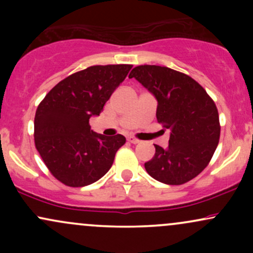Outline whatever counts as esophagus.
I'll return each mask as SVG.
<instances>
[{
  "label": "esophagus",
  "instance_id": "obj_1",
  "mask_svg": "<svg viewBox=\"0 0 253 253\" xmlns=\"http://www.w3.org/2000/svg\"><path fill=\"white\" fill-rule=\"evenodd\" d=\"M127 140H128L130 144H139V140L136 138H134V136H128V138H127Z\"/></svg>",
  "mask_w": 253,
  "mask_h": 253
}]
</instances>
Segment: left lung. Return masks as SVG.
Returning <instances> with one entry per match:
<instances>
[{
	"label": "left lung",
	"instance_id": "1",
	"mask_svg": "<svg viewBox=\"0 0 253 253\" xmlns=\"http://www.w3.org/2000/svg\"><path fill=\"white\" fill-rule=\"evenodd\" d=\"M156 97L157 121L171 130L168 149L156 153L145 169L157 181L179 185L211 162L220 138L217 108L205 89L188 75L167 66H135L129 74Z\"/></svg>",
	"mask_w": 253,
	"mask_h": 253
}]
</instances>
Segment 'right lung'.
I'll return each instance as SVG.
<instances>
[{
    "label": "right lung",
    "instance_id": "1",
    "mask_svg": "<svg viewBox=\"0 0 253 253\" xmlns=\"http://www.w3.org/2000/svg\"><path fill=\"white\" fill-rule=\"evenodd\" d=\"M132 65H95L75 72L53 86L38 106L34 143L43 163L58 181L84 187L112 168L124 135L104 136L90 128Z\"/></svg>",
    "mask_w": 253,
    "mask_h": 253
}]
</instances>
